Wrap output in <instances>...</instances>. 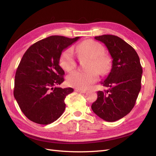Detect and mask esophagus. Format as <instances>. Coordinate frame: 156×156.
Returning <instances> with one entry per match:
<instances>
[{"label":"esophagus","instance_id":"34e87169","mask_svg":"<svg viewBox=\"0 0 156 156\" xmlns=\"http://www.w3.org/2000/svg\"><path fill=\"white\" fill-rule=\"evenodd\" d=\"M75 91L76 92H80L82 93H86V92H87V90H83V89H78V88H76Z\"/></svg>","mask_w":156,"mask_h":156}]
</instances>
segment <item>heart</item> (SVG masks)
Masks as SVG:
<instances>
[{
  "instance_id": "heart-1",
  "label": "heart",
  "mask_w": 156,
  "mask_h": 156,
  "mask_svg": "<svg viewBox=\"0 0 156 156\" xmlns=\"http://www.w3.org/2000/svg\"><path fill=\"white\" fill-rule=\"evenodd\" d=\"M104 47L101 44L92 39H87L76 47L78 57L90 58L86 68L87 70H76L67 77L69 86L78 89H86L97 80L98 73L105 75L110 71L112 60L109 56L104 54ZM59 64L65 70L69 72L76 66V61L71 48L66 49L62 53Z\"/></svg>"
}]
</instances>
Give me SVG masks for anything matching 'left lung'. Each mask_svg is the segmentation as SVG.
Returning a JSON list of instances; mask_svg holds the SVG:
<instances>
[{"instance_id":"1","label":"left lung","mask_w":156,"mask_h":156,"mask_svg":"<svg viewBox=\"0 0 156 156\" xmlns=\"http://www.w3.org/2000/svg\"><path fill=\"white\" fill-rule=\"evenodd\" d=\"M103 43L110 53L112 68L101 83L107 90L97 92L91 108L103 120L113 122L132 110L141 90L143 69L135 49L117 36L103 35L94 37Z\"/></svg>"}]
</instances>
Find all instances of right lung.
<instances>
[{
    "label": "right lung",
    "mask_w": 156,
    "mask_h": 156,
    "mask_svg": "<svg viewBox=\"0 0 156 156\" xmlns=\"http://www.w3.org/2000/svg\"><path fill=\"white\" fill-rule=\"evenodd\" d=\"M78 39L50 36L35 43L23 55L15 74L13 93L29 120L48 125L64 112L65 98L74 89L57 87L64 81L59 59L63 50Z\"/></svg>",
    "instance_id": "right-lung-1"
}]
</instances>
